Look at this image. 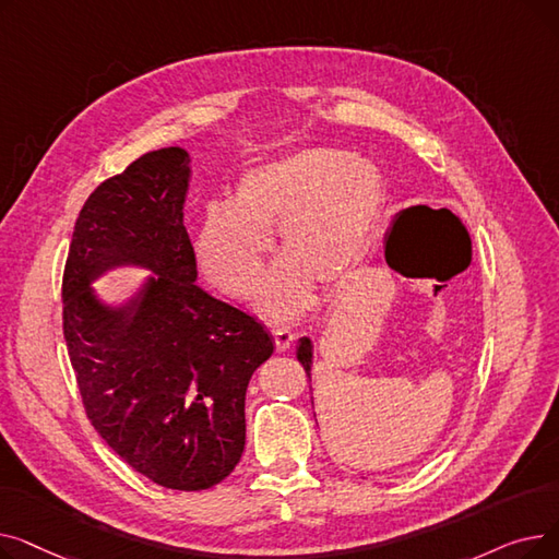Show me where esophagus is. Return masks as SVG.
Masks as SVG:
<instances>
[{
  "label": "esophagus",
  "instance_id": "obj_1",
  "mask_svg": "<svg viewBox=\"0 0 559 559\" xmlns=\"http://www.w3.org/2000/svg\"><path fill=\"white\" fill-rule=\"evenodd\" d=\"M295 344V333L287 331V329H276L274 331V346L278 354H285V350H289V346Z\"/></svg>",
  "mask_w": 559,
  "mask_h": 559
}]
</instances>
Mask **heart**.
I'll use <instances>...</instances> for the list:
<instances>
[{"label":"heart","mask_w":559,"mask_h":559,"mask_svg":"<svg viewBox=\"0 0 559 559\" xmlns=\"http://www.w3.org/2000/svg\"><path fill=\"white\" fill-rule=\"evenodd\" d=\"M385 205L380 169L340 150H299L247 169L230 203L203 205L194 233L197 262L230 299H251L278 228V249L258 308L295 319L314 297V281L337 289L362 262Z\"/></svg>","instance_id":"b5f03b06"}]
</instances>
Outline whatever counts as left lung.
I'll list each match as a JSON object with an SVG mask.
<instances>
[{"label": "left lung", "mask_w": 559, "mask_h": 559, "mask_svg": "<svg viewBox=\"0 0 559 559\" xmlns=\"http://www.w3.org/2000/svg\"><path fill=\"white\" fill-rule=\"evenodd\" d=\"M297 358L299 362L304 365L308 378H310V367H312V342L308 337H301L299 340V346H297Z\"/></svg>", "instance_id": "left-lung-1"}]
</instances>
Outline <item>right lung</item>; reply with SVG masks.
<instances>
[{
	"label": "right lung",
	"mask_w": 559,
	"mask_h": 559,
	"mask_svg": "<svg viewBox=\"0 0 559 559\" xmlns=\"http://www.w3.org/2000/svg\"><path fill=\"white\" fill-rule=\"evenodd\" d=\"M188 179V152L167 146L87 197L63 272V335L85 415L104 442L156 485L199 491L240 462L247 385L274 344L251 314L194 283ZM122 263L155 276L110 309L90 283Z\"/></svg>",
	"instance_id": "obj_1"
}]
</instances>
